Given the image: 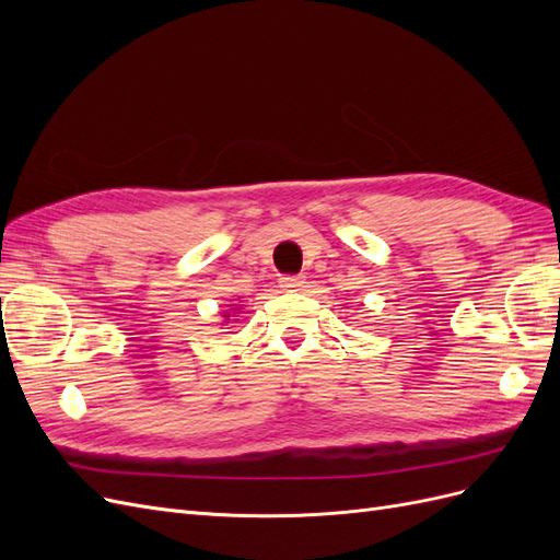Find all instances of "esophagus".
<instances>
[{
	"label": "esophagus",
	"instance_id": "obj_1",
	"mask_svg": "<svg viewBox=\"0 0 560 560\" xmlns=\"http://www.w3.org/2000/svg\"><path fill=\"white\" fill-rule=\"evenodd\" d=\"M280 287H282V290L296 292L303 287V278L301 276H284V278H280Z\"/></svg>",
	"mask_w": 560,
	"mask_h": 560
}]
</instances>
